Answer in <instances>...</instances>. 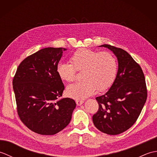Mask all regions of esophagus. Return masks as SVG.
I'll return each mask as SVG.
<instances>
[{"label": "esophagus", "mask_w": 157, "mask_h": 157, "mask_svg": "<svg viewBox=\"0 0 157 157\" xmlns=\"http://www.w3.org/2000/svg\"><path fill=\"white\" fill-rule=\"evenodd\" d=\"M75 102H76L77 105H78V106H80V105H82L83 104V103H84V101H79V100H77Z\"/></svg>", "instance_id": "34e87169"}]
</instances>
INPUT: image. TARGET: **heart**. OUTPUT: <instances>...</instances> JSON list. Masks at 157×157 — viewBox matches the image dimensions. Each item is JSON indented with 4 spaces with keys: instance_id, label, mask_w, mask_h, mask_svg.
Returning a JSON list of instances; mask_svg holds the SVG:
<instances>
[{
    "instance_id": "heart-1",
    "label": "heart",
    "mask_w": 157,
    "mask_h": 157,
    "mask_svg": "<svg viewBox=\"0 0 157 157\" xmlns=\"http://www.w3.org/2000/svg\"><path fill=\"white\" fill-rule=\"evenodd\" d=\"M70 61L71 64L59 62L56 71L61 80L67 82L74 80L76 71H82L83 80L67 88V94L73 99H85L94 94L96 89L106 90L113 85L117 73V60L109 52L81 48L71 56Z\"/></svg>"
}]
</instances>
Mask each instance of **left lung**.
Returning a JSON list of instances; mask_svg holds the SVG:
<instances>
[{"instance_id": "left-lung-1", "label": "left lung", "mask_w": 157, "mask_h": 157, "mask_svg": "<svg viewBox=\"0 0 157 157\" xmlns=\"http://www.w3.org/2000/svg\"><path fill=\"white\" fill-rule=\"evenodd\" d=\"M118 61V71L106 94L96 97L99 109L93 115L94 125L109 135L124 132L134 124L147 98V89L142 69L128 52L109 44Z\"/></svg>"}]
</instances>
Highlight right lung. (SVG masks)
I'll return each instance as SVG.
<instances>
[{
	"label": "right lung",
	"instance_id": "1",
	"mask_svg": "<svg viewBox=\"0 0 157 157\" xmlns=\"http://www.w3.org/2000/svg\"><path fill=\"white\" fill-rule=\"evenodd\" d=\"M66 50H40L20 63L13 79L19 118L38 134L54 135L61 132L71 121L76 106L71 98L59 99L65 87L56 69Z\"/></svg>",
	"mask_w": 157,
	"mask_h": 157
}]
</instances>
